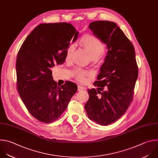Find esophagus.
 Masks as SVG:
<instances>
[{"label": "esophagus", "mask_w": 158, "mask_h": 158, "mask_svg": "<svg viewBox=\"0 0 158 158\" xmlns=\"http://www.w3.org/2000/svg\"><path fill=\"white\" fill-rule=\"evenodd\" d=\"M84 89H85V87H83V86H82V85H78V87H77L78 91H81V90H84Z\"/></svg>", "instance_id": "obj_1"}]
</instances>
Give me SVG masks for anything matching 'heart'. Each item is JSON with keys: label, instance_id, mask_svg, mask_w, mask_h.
Here are the masks:
<instances>
[{"label": "heart", "instance_id": "heart-1", "mask_svg": "<svg viewBox=\"0 0 158 158\" xmlns=\"http://www.w3.org/2000/svg\"><path fill=\"white\" fill-rule=\"evenodd\" d=\"M79 43L88 51L90 56L91 62L94 64L98 62L105 51L104 44L99 38L92 35L85 34L82 35L79 40ZM74 50V47L73 44H70L66 48L65 50L66 60H71ZM73 76L77 81L84 82L86 81V77L89 76V73L84 70L76 69L73 72Z\"/></svg>", "mask_w": 158, "mask_h": 158}]
</instances>
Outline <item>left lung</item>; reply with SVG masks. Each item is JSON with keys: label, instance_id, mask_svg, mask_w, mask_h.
Masks as SVG:
<instances>
[{"label": "left lung", "instance_id": "1", "mask_svg": "<svg viewBox=\"0 0 158 158\" xmlns=\"http://www.w3.org/2000/svg\"><path fill=\"white\" fill-rule=\"evenodd\" d=\"M94 35L106 44L108 51L102 64L97 89H87L89 98L85 105L88 117L101 125L111 124L127 110L133 100L138 76L134 46L117 25L110 21L89 24Z\"/></svg>", "mask_w": 158, "mask_h": 158}]
</instances>
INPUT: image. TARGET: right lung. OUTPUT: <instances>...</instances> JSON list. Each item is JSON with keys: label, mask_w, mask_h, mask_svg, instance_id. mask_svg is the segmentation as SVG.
<instances>
[{"label": "right lung", "mask_w": 158, "mask_h": 158, "mask_svg": "<svg viewBox=\"0 0 158 158\" xmlns=\"http://www.w3.org/2000/svg\"><path fill=\"white\" fill-rule=\"evenodd\" d=\"M79 32L65 22L42 23L27 37L16 61L17 90L30 114L41 122L58 120L77 90L74 82L61 85L52 79L51 68L66 60L65 50Z\"/></svg>", "instance_id": "obj_1"}]
</instances>
